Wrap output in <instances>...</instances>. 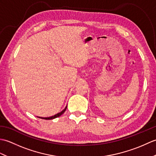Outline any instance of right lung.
<instances>
[{
  "mask_svg": "<svg viewBox=\"0 0 156 156\" xmlns=\"http://www.w3.org/2000/svg\"><path fill=\"white\" fill-rule=\"evenodd\" d=\"M66 108H67V106H66L64 110H62L60 112H58V114H56V115H55L54 116H51V117H37L43 119H46V120H50V119H55V118H57V117H59V116H61L66 111Z\"/></svg>",
  "mask_w": 156,
  "mask_h": 156,
  "instance_id": "obj_1",
  "label": "right lung"
}]
</instances>
